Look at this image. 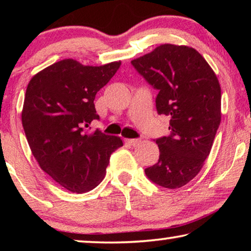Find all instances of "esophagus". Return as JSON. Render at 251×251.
Instances as JSON below:
<instances>
[{
  "label": "esophagus",
  "mask_w": 251,
  "mask_h": 251,
  "mask_svg": "<svg viewBox=\"0 0 251 251\" xmlns=\"http://www.w3.org/2000/svg\"><path fill=\"white\" fill-rule=\"evenodd\" d=\"M126 143L130 146H137L140 144V140L139 139H126Z\"/></svg>",
  "instance_id": "esophagus-1"
}]
</instances>
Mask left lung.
I'll list each match as a JSON object with an SVG mask.
<instances>
[{
  "instance_id": "left-lung-1",
  "label": "left lung",
  "mask_w": 251,
  "mask_h": 251,
  "mask_svg": "<svg viewBox=\"0 0 251 251\" xmlns=\"http://www.w3.org/2000/svg\"><path fill=\"white\" fill-rule=\"evenodd\" d=\"M131 64L159 90L157 113L170 116L171 135L156 139L159 161L145 174L160 186L179 188L210 154L222 119L221 84L207 60L187 46L161 44Z\"/></svg>"
}]
</instances>
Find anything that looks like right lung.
I'll use <instances>...</instances> for the list:
<instances>
[{"label":"right lung","mask_w":251,"mask_h":251,"mask_svg":"<svg viewBox=\"0 0 251 251\" xmlns=\"http://www.w3.org/2000/svg\"><path fill=\"white\" fill-rule=\"evenodd\" d=\"M121 61L85 66L63 59L40 71L27 85L22 122L34 157L66 190L84 193L104 179L109 156L123 146L120 137L85 128L96 113L95 97Z\"/></svg>","instance_id":"right-lung-1"}]
</instances>
